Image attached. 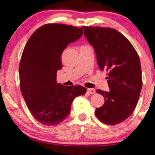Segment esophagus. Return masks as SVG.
<instances>
[{"label": "esophagus", "instance_id": "esophagus-1", "mask_svg": "<svg viewBox=\"0 0 155 155\" xmlns=\"http://www.w3.org/2000/svg\"><path fill=\"white\" fill-rule=\"evenodd\" d=\"M87 92L90 94H95V92H96V91H95L94 89H93V88H88Z\"/></svg>", "mask_w": 155, "mask_h": 155}]
</instances>
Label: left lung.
I'll use <instances>...</instances> for the list:
<instances>
[{
    "label": "left lung",
    "instance_id": "left-lung-1",
    "mask_svg": "<svg viewBox=\"0 0 155 155\" xmlns=\"http://www.w3.org/2000/svg\"><path fill=\"white\" fill-rule=\"evenodd\" d=\"M84 35L94 48L97 63L106 78L109 91L97 90L105 99L95 115L107 125L118 124L127 119L136 107L143 80L138 54L129 40L116 29L84 27Z\"/></svg>",
    "mask_w": 155,
    "mask_h": 155
}]
</instances>
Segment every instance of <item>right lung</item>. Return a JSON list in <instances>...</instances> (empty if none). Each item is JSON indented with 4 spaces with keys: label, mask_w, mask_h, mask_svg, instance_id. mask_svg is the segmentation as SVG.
Returning <instances> with one entry per match:
<instances>
[{
    "label": "right lung",
    "mask_w": 155,
    "mask_h": 155,
    "mask_svg": "<svg viewBox=\"0 0 155 155\" xmlns=\"http://www.w3.org/2000/svg\"><path fill=\"white\" fill-rule=\"evenodd\" d=\"M82 27L44 25L32 34L23 50L19 68L20 90L31 115L41 124L54 126L62 122L75 97L87 92L80 85L66 87L56 82L63 51L82 37Z\"/></svg>",
    "instance_id": "add662e5"
}]
</instances>
